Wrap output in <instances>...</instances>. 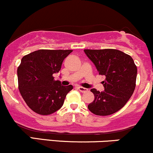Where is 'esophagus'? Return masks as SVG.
<instances>
[{
	"instance_id": "obj_1",
	"label": "esophagus",
	"mask_w": 153,
	"mask_h": 153,
	"mask_svg": "<svg viewBox=\"0 0 153 153\" xmlns=\"http://www.w3.org/2000/svg\"><path fill=\"white\" fill-rule=\"evenodd\" d=\"M78 90L82 93L86 92V91H88V88H83V87H81V86H78Z\"/></svg>"
}]
</instances>
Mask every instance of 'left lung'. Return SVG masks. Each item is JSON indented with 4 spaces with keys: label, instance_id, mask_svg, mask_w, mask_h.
I'll return each instance as SVG.
<instances>
[{
    "label": "left lung",
    "instance_id": "8db88e82",
    "mask_svg": "<svg viewBox=\"0 0 153 153\" xmlns=\"http://www.w3.org/2000/svg\"><path fill=\"white\" fill-rule=\"evenodd\" d=\"M96 66L99 75L106 77L102 82L104 91L92 88L95 99L88 108L94 114L108 116L120 110L133 94L137 69L131 56L113 49L84 50Z\"/></svg>",
    "mask_w": 153,
    "mask_h": 153
}]
</instances>
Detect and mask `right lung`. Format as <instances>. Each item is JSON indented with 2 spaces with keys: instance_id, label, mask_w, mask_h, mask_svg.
I'll return each mask as SVG.
<instances>
[{
  "instance_id": "1",
  "label": "right lung",
  "mask_w": 153,
  "mask_h": 153,
  "mask_svg": "<svg viewBox=\"0 0 153 153\" xmlns=\"http://www.w3.org/2000/svg\"><path fill=\"white\" fill-rule=\"evenodd\" d=\"M73 50H39L23 57L17 70L19 88L28 106L41 115L57 111L73 85L64 86L53 75Z\"/></svg>"
}]
</instances>
